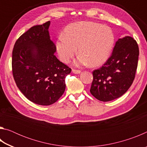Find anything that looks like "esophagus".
Returning <instances> with one entry per match:
<instances>
[{
	"mask_svg": "<svg viewBox=\"0 0 147 147\" xmlns=\"http://www.w3.org/2000/svg\"><path fill=\"white\" fill-rule=\"evenodd\" d=\"M72 72H73V73L74 74H80L81 73L80 71L77 70V69H73V70H72Z\"/></svg>",
	"mask_w": 147,
	"mask_h": 147,
	"instance_id": "1",
	"label": "esophagus"
}]
</instances>
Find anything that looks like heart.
<instances>
[{
  "label": "heart",
  "instance_id": "obj_1",
  "mask_svg": "<svg viewBox=\"0 0 147 147\" xmlns=\"http://www.w3.org/2000/svg\"><path fill=\"white\" fill-rule=\"evenodd\" d=\"M115 44V35L109 27L93 22L72 23L58 37L56 50L60 60L68 63L77 53V66L96 67L107 61Z\"/></svg>",
  "mask_w": 147,
  "mask_h": 147
}]
</instances>
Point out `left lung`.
<instances>
[{"instance_id":"obj_1","label":"left lung","mask_w":147,"mask_h":147,"mask_svg":"<svg viewBox=\"0 0 147 147\" xmlns=\"http://www.w3.org/2000/svg\"><path fill=\"white\" fill-rule=\"evenodd\" d=\"M138 57L139 47L135 39L130 36L119 39L111 56L100 68L93 71L92 95L108 102L125 93L135 78Z\"/></svg>"}]
</instances>
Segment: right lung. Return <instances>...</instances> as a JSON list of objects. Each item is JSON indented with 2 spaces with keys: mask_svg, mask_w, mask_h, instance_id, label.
<instances>
[{
  "mask_svg": "<svg viewBox=\"0 0 147 147\" xmlns=\"http://www.w3.org/2000/svg\"><path fill=\"white\" fill-rule=\"evenodd\" d=\"M51 22L31 27L16 41L12 52V73L17 86L29 100L42 106L54 104L65 89L71 69L54 55Z\"/></svg>",
  "mask_w": 147,
  "mask_h": 147,
  "instance_id": "1",
  "label": "right lung"
}]
</instances>
